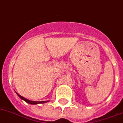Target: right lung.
<instances>
[{
	"mask_svg": "<svg viewBox=\"0 0 123 123\" xmlns=\"http://www.w3.org/2000/svg\"><path fill=\"white\" fill-rule=\"evenodd\" d=\"M15 93H17V94L18 96H19V98H20L21 99H23L24 101H25V102H27V103H29L30 104V105H38V104H42V103H47L49 102V101H30V100H29V99H26V98H25L24 97H23V96H22L21 95H20L18 93H17L16 92H15Z\"/></svg>",
	"mask_w": 123,
	"mask_h": 123,
	"instance_id": "1",
	"label": "right lung"
}]
</instances>
